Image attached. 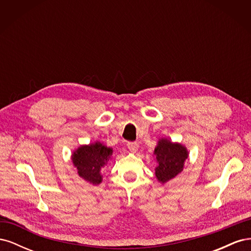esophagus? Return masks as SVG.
Listing matches in <instances>:
<instances>
[{
  "label": "esophagus",
  "mask_w": 251,
  "mask_h": 251,
  "mask_svg": "<svg viewBox=\"0 0 251 251\" xmlns=\"http://www.w3.org/2000/svg\"><path fill=\"white\" fill-rule=\"evenodd\" d=\"M127 148H128V150L132 151V153H136V151H137V150H138V148H139V146H138L137 142H127Z\"/></svg>",
  "instance_id": "obj_1"
}]
</instances>
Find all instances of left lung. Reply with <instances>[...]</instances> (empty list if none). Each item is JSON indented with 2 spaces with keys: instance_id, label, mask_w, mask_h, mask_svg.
<instances>
[{
  "instance_id": "8db88e82",
  "label": "left lung",
  "mask_w": 251,
  "mask_h": 251,
  "mask_svg": "<svg viewBox=\"0 0 251 251\" xmlns=\"http://www.w3.org/2000/svg\"><path fill=\"white\" fill-rule=\"evenodd\" d=\"M154 155L158 162L155 175L159 182L165 183L183 171L188 151L184 146L168 139H160L155 148Z\"/></svg>"
}]
</instances>
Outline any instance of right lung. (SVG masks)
<instances>
[{
	"label": "right lung",
	"instance_id": "add662e5",
	"mask_svg": "<svg viewBox=\"0 0 251 251\" xmlns=\"http://www.w3.org/2000/svg\"><path fill=\"white\" fill-rule=\"evenodd\" d=\"M113 150L95 142L81 146L72 154V162L77 169L79 177L92 184H100L102 181L101 169L107 164L112 156Z\"/></svg>",
	"mask_w": 251,
	"mask_h": 251
}]
</instances>
